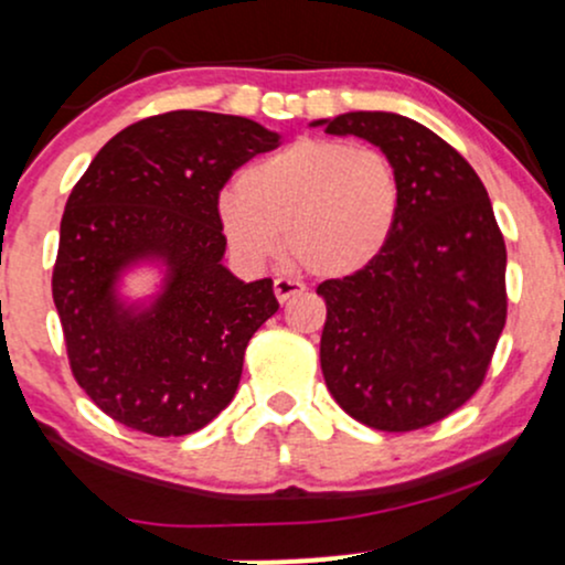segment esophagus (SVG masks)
<instances>
[{
	"label": "esophagus",
	"instance_id": "esophagus-1",
	"mask_svg": "<svg viewBox=\"0 0 565 565\" xmlns=\"http://www.w3.org/2000/svg\"><path fill=\"white\" fill-rule=\"evenodd\" d=\"M274 291H276L278 302H287L289 297L302 295L305 287H302L300 281H291V278H276V281H274Z\"/></svg>",
	"mask_w": 565,
	"mask_h": 565
}]
</instances>
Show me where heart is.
<instances>
[{"label":"heart","instance_id":"heart-1","mask_svg":"<svg viewBox=\"0 0 565 565\" xmlns=\"http://www.w3.org/2000/svg\"><path fill=\"white\" fill-rule=\"evenodd\" d=\"M401 174L385 151L305 138L257 161L217 201L220 228L246 265L287 255L316 278H348L385 252L401 215Z\"/></svg>","mask_w":565,"mask_h":565}]
</instances>
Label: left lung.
Returning a JSON list of instances; mask_svg holds the SVG:
<instances>
[{
    "instance_id": "left-lung-1",
    "label": "left lung",
    "mask_w": 565,
    "mask_h": 565,
    "mask_svg": "<svg viewBox=\"0 0 565 565\" xmlns=\"http://www.w3.org/2000/svg\"><path fill=\"white\" fill-rule=\"evenodd\" d=\"M319 125L385 151L404 188L385 252L316 289L327 302L323 380L359 423L419 430L483 385L508 319L502 231L476 170L419 121L350 111Z\"/></svg>"
}]
</instances>
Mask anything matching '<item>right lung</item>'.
Listing matches in <instances>:
<instances>
[{
    "mask_svg": "<svg viewBox=\"0 0 565 565\" xmlns=\"http://www.w3.org/2000/svg\"><path fill=\"white\" fill-rule=\"evenodd\" d=\"M278 138L244 116H148L114 135L71 191L53 300L71 372L116 423L188 436L236 395L244 350L278 300L270 278L244 284L223 265L217 201ZM142 262L162 265V289L127 303L118 281Z\"/></svg>",
    "mask_w": 565,
    "mask_h": 565,
    "instance_id": "1",
    "label": "right lung"
}]
</instances>
